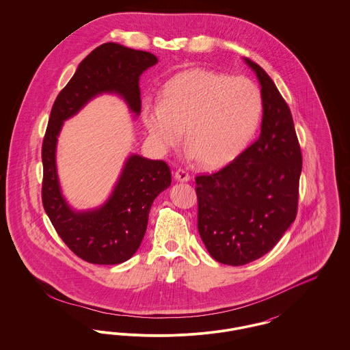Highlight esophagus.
<instances>
[{"mask_svg":"<svg viewBox=\"0 0 350 350\" xmlns=\"http://www.w3.org/2000/svg\"><path fill=\"white\" fill-rule=\"evenodd\" d=\"M174 178L177 180V181H181V183H187L189 180H190V174L183 169V167H180V169H177L176 170V173H174Z\"/></svg>","mask_w":350,"mask_h":350,"instance_id":"obj_1","label":"esophagus"}]
</instances>
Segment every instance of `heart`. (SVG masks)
Here are the masks:
<instances>
[{
    "label": "heart",
    "mask_w": 350,
    "mask_h": 350,
    "mask_svg": "<svg viewBox=\"0 0 350 350\" xmlns=\"http://www.w3.org/2000/svg\"><path fill=\"white\" fill-rule=\"evenodd\" d=\"M262 97L247 77L193 69L174 77L159 106L146 105L143 119L160 150L176 148L186 131V146L206 167L231 163L258 129Z\"/></svg>",
    "instance_id": "b5f03b06"
}]
</instances>
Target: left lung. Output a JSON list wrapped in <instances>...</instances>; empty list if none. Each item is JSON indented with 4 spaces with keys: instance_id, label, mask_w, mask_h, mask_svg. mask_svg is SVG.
<instances>
[{
    "instance_id": "1",
    "label": "left lung",
    "mask_w": 350,
    "mask_h": 350,
    "mask_svg": "<svg viewBox=\"0 0 350 350\" xmlns=\"http://www.w3.org/2000/svg\"><path fill=\"white\" fill-rule=\"evenodd\" d=\"M261 85L260 137L228 165L196 177L198 231L208 253L240 267L262 257L297 217L301 152L291 111L267 72L245 59Z\"/></svg>"
}]
</instances>
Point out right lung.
<instances>
[{
	"mask_svg": "<svg viewBox=\"0 0 350 350\" xmlns=\"http://www.w3.org/2000/svg\"><path fill=\"white\" fill-rule=\"evenodd\" d=\"M157 57L146 51L105 43L92 51L53 102L42 146V202L57 234L83 261L116 265L131 258L140 247L154 198L172 183L163 160L139 154L127 159L109 200L97 210L76 213L62 196L56 173V142L63 122L100 93H117L136 116L142 100L140 75Z\"/></svg>",
	"mask_w": 350,
	"mask_h": 350,
	"instance_id": "add662e5",
	"label": "right lung"
}]
</instances>
